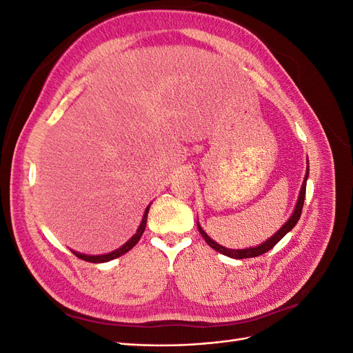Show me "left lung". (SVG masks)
<instances>
[{
	"label": "left lung",
	"instance_id": "1",
	"mask_svg": "<svg viewBox=\"0 0 353 353\" xmlns=\"http://www.w3.org/2000/svg\"><path fill=\"white\" fill-rule=\"evenodd\" d=\"M307 176H309V163H307V168H306V175H305V179H303V184H302V188H301V193H299V199H297V203H296V208L292 213V216L288 218V221L284 223V225L276 231L274 236L271 239H268L266 241H263L262 244L256 245V248H249V249H227L223 248V245L218 244L216 241H213L208 234L205 232V230H203L200 227V223L197 222V228L201 234V237L205 239V241L210 245L212 249H215L216 252L225 254V256H230V258H234V259H245V258H256V256L259 254H263L268 250H271L274 245L279 243L285 234L288 231H292L294 228V225L297 223L299 218H301L302 215V209H303V201H305V194H306V181H307Z\"/></svg>",
	"mask_w": 353,
	"mask_h": 353
}]
</instances>
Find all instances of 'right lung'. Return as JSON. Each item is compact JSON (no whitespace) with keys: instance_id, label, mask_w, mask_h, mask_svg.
Instances as JSON below:
<instances>
[{"instance_id":"1","label":"right lung","mask_w":353,"mask_h":353,"mask_svg":"<svg viewBox=\"0 0 353 353\" xmlns=\"http://www.w3.org/2000/svg\"><path fill=\"white\" fill-rule=\"evenodd\" d=\"M148 210H150V205L147 206V209H145V212H144V215H143V221H141V223H140V227H138V230H137V232L134 234V236L128 240L122 248H119V249H116V250H113V252H110V253H108V254H83V253H78V252H73V254H77L79 259H82V261H87V262H92V263H103V262H109V261H112V259H116V258H119V256H122V254H125L126 252H130L134 245L140 241V239H141V236H143V232H144V230H145V223H147V215H148Z\"/></svg>"}]
</instances>
